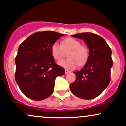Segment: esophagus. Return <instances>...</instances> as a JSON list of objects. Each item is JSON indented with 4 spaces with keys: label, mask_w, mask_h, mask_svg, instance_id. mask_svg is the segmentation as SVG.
Here are the masks:
<instances>
[{
    "label": "esophagus",
    "mask_w": 126,
    "mask_h": 126,
    "mask_svg": "<svg viewBox=\"0 0 126 126\" xmlns=\"http://www.w3.org/2000/svg\"><path fill=\"white\" fill-rule=\"evenodd\" d=\"M70 72H71V71H68V70H67V69H65V74H68V73H69Z\"/></svg>",
    "instance_id": "esophagus-1"
}]
</instances>
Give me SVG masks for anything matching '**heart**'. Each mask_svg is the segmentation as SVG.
Returning <instances> with one entry per match:
<instances>
[{"mask_svg":"<svg viewBox=\"0 0 126 126\" xmlns=\"http://www.w3.org/2000/svg\"><path fill=\"white\" fill-rule=\"evenodd\" d=\"M65 51H70L68 54L67 60L61 61L58 63L60 66L67 69H73L78 65H84L89 59V49L86 46L80 44V42L77 39L68 37L64 39L60 45L55 42L51 47L52 57L56 61H60L64 57Z\"/></svg>","mask_w":126,"mask_h":126,"instance_id":"1","label":"heart"}]
</instances>
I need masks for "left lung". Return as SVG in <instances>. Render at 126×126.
Listing matches in <instances>:
<instances>
[{
  "label": "left lung",
  "mask_w": 126,
  "mask_h": 126,
  "mask_svg": "<svg viewBox=\"0 0 126 126\" xmlns=\"http://www.w3.org/2000/svg\"><path fill=\"white\" fill-rule=\"evenodd\" d=\"M71 36L83 40L89 49V56L84 67L74 72L77 78L69 86L70 89L79 98L92 99L102 94L110 81L113 66L111 49L102 37L92 32Z\"/></svg>",
  "instance_id": "obj_1"
}]
</instances>
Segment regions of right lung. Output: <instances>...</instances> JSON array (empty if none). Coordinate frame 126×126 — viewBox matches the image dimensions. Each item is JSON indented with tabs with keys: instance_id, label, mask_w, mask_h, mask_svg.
Masks as SVG:
<instances>
[{
	"instance_id": "obj_1",
	"label": "right lung",
	"mask_w": 126,
	"mask_h": 126,
	"mask_svg": "<svg viewBox=\"0 0 126 126\" xmlns=\"http://www.w3.org/2000/svg\"><path fill=\"white\" fill-rule=\"evenodd\" d=\"M64 35L46 31L30 35L20 45L15 58V79L23 94L32 100L47 98L54 91L55 78L65 69L55 63L51 47Z\"/></svg>"
}]
</instances>
